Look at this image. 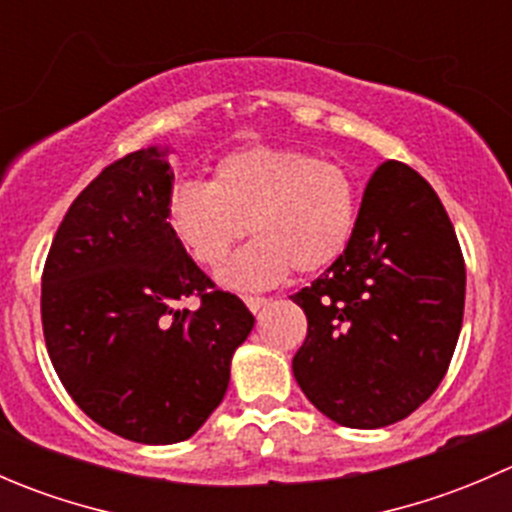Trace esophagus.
Wrapping results in <instances>:
<instances>
[{
  "label": "esophagus",
  "instance_id": "esophagus-1",
  "mask_svg": "<svg viewBox=\"0 0 512 512\" xmlns=\"http://www.w3.org/2000/svg\"><path fill=\"white\" fill-rule=\"evenodd\" d=\"M267 302H270L267 297H252V294H247V297H245V304H247V309H250V312H260V309L265 307Z\"/></svg>",
  "mask_w": 512,
  "mask_h": 512
}]
</instances>
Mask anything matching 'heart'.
I'll return each instance as SVG.
<instances>
[{
  "label": "heart",
  "instance_id": "1",
  "mask_svg": "<svg viewBox=\"0 0 512 512\" xmlns=\"http://www.w3.org/2000/svg\"><path fill=\"white\" fill-rule=\"evenodd\" d=\"M359 218L344 165L304 151L245 148L215 165L210 183L188 180L168 200V225L203 267H218L247 230L255 240L220 272L232 287L314 275L342 257Z\"/></svg>",
  "mask_w": 512,
  "mask_h": 512
}]
</instances>
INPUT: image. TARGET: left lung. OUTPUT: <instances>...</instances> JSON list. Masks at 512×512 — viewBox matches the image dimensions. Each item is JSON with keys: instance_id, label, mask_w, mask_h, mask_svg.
Returning <instances> with one entry per match:
<instances>
[{"instance_id": "8db88e82", "label": "left lung", "mask_w": 512, "mask_h": 512, "mask_svg": "<svg viewBox=\"0 0 512 512\" xmlns=\"http://www.w3.org/2000/svg\"><path fill=\"white\" fill-rule=\"evenodd\" d=\"M292 302L307 314L294 379L324 416L381 428L414 414L446 376L466 304V262L436 190L406 163H381L347 250Z\"/></svg>"}]
</instances>
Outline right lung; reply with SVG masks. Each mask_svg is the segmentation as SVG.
Wrapping results in <instances>:
<instances>
[{
    "instance_id": "right-lung-1",
    "label": "right lung",
    "mask_w": 512,
    "mask_h": 512,
    "mask_svg": "<svg viewBox=\"0 0 512 512\" xmlns=\"http://www.w3.org/2000/svg\"><path fill=\"white\" fill-rule=\"evenodd\" d=\"M158 148L106 165L71 203L41 275L46 352L86 416L136 443L193 436L223 401L255 317L168 225ZM195 296V313L179 302Z\"/></svg>"
}]
</instances>
